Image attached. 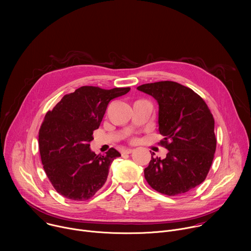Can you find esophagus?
<instances>
[{
	"instance_id": "34e87169",
	"label": "esophagus",
	"mask_w": 251,
	"mask_h": 251,
	"mask_svg": "<svg viewBox=\"0 0 251 251\" xmlns=\"http://www.w3.org/2000/svg\"><path fill=\"white\" fill-rule=\"evenodd\" d=\"M134 150L133 149H124V150H122V155H124V154H131L132 152H133Z\"/></svg>"
}]
</instances>
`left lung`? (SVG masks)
<instances>
[{
    "label": "left lung",
    "mask_w": 251,
    "mask_h": 251,
    "mask_svg": "<svg viewBox=\"0 0 251 251\" xmlns=\"http://www.w3.org/2000/svg\"><path fill=\"white\" fill-rule=\"evenodd\" d=\"M137 89L157 100L160 143L168 150L165 159L152 156L146 181L167 196L185 194L204 181L211 166L217 148L212 114L200 95L180 83L159 81Z\"/></svg>",
    "instance_id": "obj_1"
}]
</instances>
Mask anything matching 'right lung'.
<instances>
[{"label": "right lung", "mask_w": 251, "mask_h": 251, "mask_svg": "<svg viewBox=\"0 0 251 251\" xmlns=\"http://www.w3.org/2000/svg\"><path fill=\"white\" fill-rule=\"evenodd\" d=\"M129 90L81 86L47 112L39 132L40 153L48 177L61 196L86 201L105 184L113 160L121 154L110 148L96 155L89 143L110 100Z\"/></svg>", "instance_id": "1"}]
</instances>
